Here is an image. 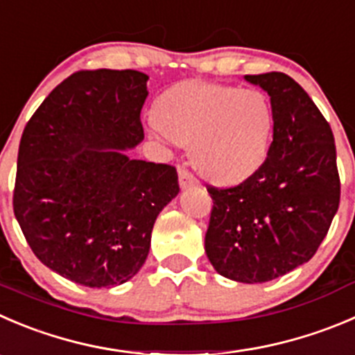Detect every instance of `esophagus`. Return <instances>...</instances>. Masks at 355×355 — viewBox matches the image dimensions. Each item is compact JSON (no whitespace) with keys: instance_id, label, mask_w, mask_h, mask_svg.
<instances>
[{"instance_id":"34e87169","label":"esophagus","mask_w":355,"mask_h":355,"mask_svg":"<svg viewBox=\"0 0 355 355\" xmlns=\"http://www.w3.org/2000/svg\"><path fill=\"white\" fill-rule=\"evenodd\" d=\"M178 182H180L182 189L187 187H194V185H199V180L194 177V173L187 170V168L180 166L178 168Z\"/></svg>"}]
</instances>
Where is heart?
Returning <instances> with one entry per match:
<instances>
[{
	"instance_id": "b5f03b06",
	"label": "heart",
	"mask_w": 355,
	"mask_h": 355,
	"mask_svg": "<svg viewBox=\"0 0 355 355\" xmlns=\"http://www.w3.org/2000/svg\"><path fill=\"white\" fill-rule=\"evenodd\" d=\"M274 112L258 90L184 81L157 98L154 132L184 147L205 177L236 184L253 175L269 153Z\"/></svg>"
}]
</instances>
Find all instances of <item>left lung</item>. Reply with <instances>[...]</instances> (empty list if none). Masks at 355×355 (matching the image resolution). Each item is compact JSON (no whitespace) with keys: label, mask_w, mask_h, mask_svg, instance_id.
<instances>
[{"label":"left lung","mask_w":355,"mask_h":355,"mask_svg":"<svg viewBox=\"0 0 355 355\" xmlns=\"http://www.w3.org/2000/svg\"><path fill=\"white\" fill-rule=\"evenodd\" d=\"M270 97L274 137L267 157L234 187H213L205 250L216 272L267 283L311 260L340 205L329 123L284 72L244 76Z\"/></svg>","instance_id":"1"}]
</instances>
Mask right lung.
<instances>
[{
    "label": "right lung",
    "instance_id": "right-lung-1",
    "mask_svg": "<svg viewBox=\"0 0 355 355\" xmlns=\"http://www.w3.org/2000/svg\"><path fill=\"white\" fill-rule=\"evenodd\" d=\"M144 72L78 71L24 128L13 213L33 253L88 288L132 279L161 209L178 194L171 164L132 159L144 140Z\"/></svg>",
    "mask_w": 355,
    "mask_h": 355
}]
</instances>
